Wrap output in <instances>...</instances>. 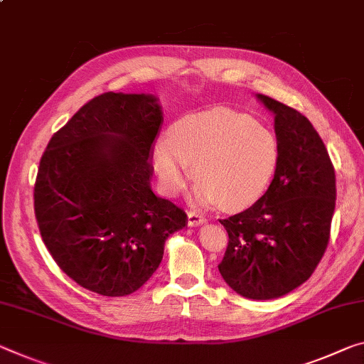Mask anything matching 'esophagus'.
I'll list each match as a JSON object with an SVG mask.
<instances>
[{
  "mask_svg": "<svg viewBox=\"0 0 364 364\" xmlns=\"http://www.w3.org/2000/svg\"><path fill=\"white\" fill-rule=\"evenodd\" d=\"M207 222V217L200 215L198 212H189L188 213V225L189 227H200V225H204Z\"/></svg>",
  "mask_w": 364,
  "mask_h": 364,
  "instance_id": "34e87169",
  "label": "esophagus"
}]
</instances>
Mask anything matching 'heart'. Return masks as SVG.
Returning <instances> with one entry per match:
<instances>
[{"label":"heart","instance_id":"heart-1","mask_svg":"<svg viewBox=\"0 0 364 364\" xmlns=\"http://www.w3.org/2000/svg\"><path fill=\"white\" fill-rule=\"evenodd\" d=\"M279 141L267 126L230 108L188 114L154 146V168L165 194L186 186L194 166L196 199L243 210L257 203L279 166Z\"/></svg>","mask_w":364,"mask_h":364}]
</instances>
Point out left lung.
Wrapping results in <instances>:
<instances>
[{
  "label": "left lung",
  "mask_w": 364,
  "mask_h": 364,
  "mask_svg": "<svg viewBox=\"0 0 364 364\" xmlns=\"http://www.w3.org/2000/svg\"><path fill=\"white\" fill-rule=\"evenodd\" d=\"M280 147L265 194L246 210L223 218L228 246L218 270L241 296L280 298L304 284L321 262L336 210V171L309 119L267 95Z\"/></svg>",
  "instance_id": "left-lung-1"
}]
</instances>
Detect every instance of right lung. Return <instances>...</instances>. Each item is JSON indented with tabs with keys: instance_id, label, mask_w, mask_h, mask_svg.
Instances as JSON below:
<instances>
[{
	"instance_id": "right-lung-1",
	"label": "right lung",
	"mask_w": 364,
	"mask_h": 364,
	"mask_svg": "<svg viewBox=\"0 0 364 364\" xmlns=\"http://www.w3.org/2000/svg\"><path fill=\"white\" fill-rule=\"evenodd\" d=\"M164 117L146 94L105 92L56 131L40 159L33 210L51 257L77 285L126 296L151 279L186 212L151 189Z\"/></svg>"
}]
</instances>
